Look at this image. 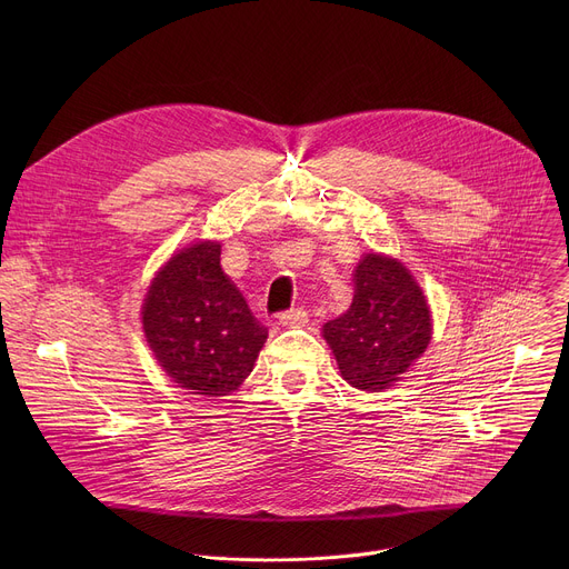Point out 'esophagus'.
Segmentation results:
<instances>
[{
    "instance_id": "34e87169",
    "label": "esophagus",
    "mask_w": 569,
    "mask_h": 569,
    "mask_svg": "<svg viewBox=\"0 0 569 569\" xmlns=\"http://www.w3.org/2000/svg\"><path fill=\"white\" fill-rule=\"evenodd\" d=\"M279 321L283 327H306L308 323V312L303 308H295V310H286L279 315Z\"/></svg>"
}]
</instances>
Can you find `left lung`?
Wrapping results in <instances>:
<instances>
[{"instance_id":"left-lung-1","label":"left lung","mask_w":569,"mask_h":569,"mask_svg":"<svg viewBox=\"0 0 569 569\" xmlns=\"http://www.w3.org/2000/svg\"><path fill=\"white\" fill-rule=\"evenodd\" d=\"M342 378L362 391L389 389L432 340L430 306L398 259L365 254L353 272V301L323 323Z\"/></svg>"}]
</instances>
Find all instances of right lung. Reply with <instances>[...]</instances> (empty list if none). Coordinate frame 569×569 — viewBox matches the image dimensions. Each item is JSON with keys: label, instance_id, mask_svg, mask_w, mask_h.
Instances as JSON below:
<instances>
[{"label": "right lung", "instance_id": "obj_1", "mask_svg": "<svg viewBox=\"0 0 569 569\" xmlns=\"http://www.w3.org/2000/svg\"><path fill=\"white\" fill-rule=\"evenodd\" d=\"M141 323L159 367L178 387L209 398L236 391L268 340L211 240L193 242L154 274Z\"/></svg>", "mask_w": 569, "mask_h": 569}]
</instances>
